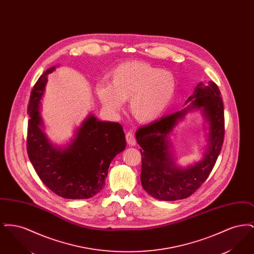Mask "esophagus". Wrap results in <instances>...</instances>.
I'll list each match as a JSON object with an SVG mask.
<instances>
[{"instance_id": "esophagus-1", "label": "esophagus", "mask_w": 254, "mask_h": 254, "mask_svg": "<svg viewBox=\"0 0 254 254\" xmlns=\"http://www.w3.org/2000/svg\"><path fill=\"white\" fill-rule=\"evenodd\" d=\"M126 140L127 142V144L131 146H134L136 145V138L134 136V133L132 131H129V132L126 134Z\"/></svg>"}]
</instances>
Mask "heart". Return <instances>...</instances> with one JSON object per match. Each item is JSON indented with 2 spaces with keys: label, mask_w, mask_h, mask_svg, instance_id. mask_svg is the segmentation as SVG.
<instances>
[{
  "label": "heart",
  "mask_w": 254,
  "mask_h": 254,
  "mask_svg": "<svg viewBox=\"0 0 254 254\" xmlns=\"http://www.w3.org/2000/svg\"><path fill=\"white\" fill-rule=\"evenodd\" d=\"M97 98L103 108L117 114L128 99V111L135 121L149 124L169 108L176 92L174 75L145 62L122 64L110 74V84H99Z\"/></svg>",
  "instance_id": "1"
}]
</instances>
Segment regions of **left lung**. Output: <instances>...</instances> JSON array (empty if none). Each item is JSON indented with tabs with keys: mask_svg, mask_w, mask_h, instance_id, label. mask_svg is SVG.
I'll list each match as a JSON object with an SVG mask.
<instances>
[{
	"mask_svg": "<svg viewBox=\"0 0 254 254\" xmlns=\"http://www.w3.org/2000/svg\"><path fill=\"white\" fill-rule=\"evenodd\" d=\"M187 108L161 117L136 131L141 146L143 189L153 198L176 201L190 196L205 181L213 169L225 135L224 105L217 85L199 83L189 97ZM200 109L209 124L203 157L187 168L177 166L173 156L170 135L187 113Z\"/></svg>",
	"mask_w": 254,
	"mask_h": 254,
	"instance_id": "obj_1",
	"label": "left lung"
}]
</instances>
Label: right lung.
Here are the masks:
<instances>
[{
  "instance_id": "1",
  "label": "right lung",
  "mask_w": 254,
  "mask_h": 254,
  "mask_svg": "<svg viewBox=\"0 0 254 254\" xmlns=\"http://www.w3.org/2000/svg\"><path fill=\"white\" fill-rule=\"evenodd\" d=\"M46 70L34 85L27 107V154L38 176L51 191L65 199H87L105 187L109 165L126 148L121 125L100 121L89 113L65 145H54L44 132L41 101L45 94Z\"/></svg>"
}]
</instances>
